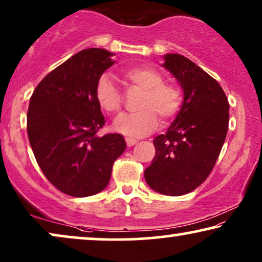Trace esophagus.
<instances>
[{
  "instance_id": "esophagus-1",
  "label": "esophagus",
  "mask_w": 262,
  "mask_h": 262,
  "mask_svg": "<svg viewBox=\"0 0 262 262\" xmlns=\"http://www.w3.org/2000/svg\"><path fill=\"white\" fill-rule=\"evenodd\" d=\"M125 141H126L127 146H132V145H135L136 143H137V141H136V139H134V138H126Z\"/></svg>"
}]
</instances>
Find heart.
<instances>
[{
	"label": "heart",
	"instance_id": "obj_1",
	"mask_svg": "<svg viewBox=\"0 0 262 262\" xmlns=\"http://www.w3.org/2000/svg\"><path fill=\"white\" fill-rule=\"evenodd\" d=\"M125 80L142 89L143 94L135 113L121 114L114 120L113 127L128 137H142L152 132L159 125V116L168 121L177 116L181 107V93L177 85L163 82V76L150 67H134L123 70ZM95 99L108 113L119 112L123 95L108 75L103 74L95 84Z\"/></svg>",
	"mask_w": 262,
	"mask_h": 262
}]
</instances>
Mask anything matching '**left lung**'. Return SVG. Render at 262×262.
<instances>
[{
  "label": "left lung",
  "instance_id": "obj_1",
  "mask_svg": "<svg viewBox=\"0 0 262 262\" xmlns=\"http://www.w3.org/2000/svg\"><path fill=\"white\" fill-rule=\"evenodd\" d=\"M163 58L184 101L166 135L154 139L156 154L144 178L154 191L177 196L202 185L216 164L227 137L229 102L220 83L192 60L178 53Z\"/></svg>",
  "mask_w": 262,
  "mask_h": 262
}]
</instances>
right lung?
<instances>
[{
    "mask_svg": "<svg viewBox=\"0 0 262 262\" xmlns=\"http://www.w3.org/2000/svg\"><path fill=\"white\" fill-rule=\"evenodd\" d=\"M112 52L85 49L46 75L34 89L27 134L46 179L60 192L83 198L108 185L123 135L99 136L105 118L95 99L98 78L114 64Z\"/></svg>",
    "mask_w": 262,
    "mask_h": 262,
    "instance_id": "1",
    "label": "right lung"
}]
</instances>
